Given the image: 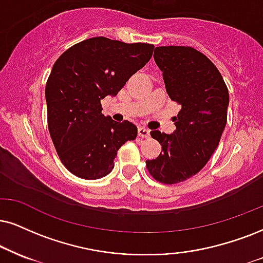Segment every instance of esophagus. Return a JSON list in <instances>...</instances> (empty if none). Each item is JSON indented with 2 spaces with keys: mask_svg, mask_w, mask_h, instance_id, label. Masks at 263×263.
<instances>
[{
  "mask_svg": "<svg viewBox=\"0 0 263 263\" xmlns=\"http://www.w3.org/2000/svg\"><path fill=\"white\" fill-rule=\"evenodd\" d=\"M138 134H139V137H141V138H148L150 137V130L146 128H144V126H140L138 130Z\"/></svg>",
  "mask_w": 263,
  "mask_h": 263,
  "instance_id": "34e87169",
  "label": "esophagus"
}]
</instances>
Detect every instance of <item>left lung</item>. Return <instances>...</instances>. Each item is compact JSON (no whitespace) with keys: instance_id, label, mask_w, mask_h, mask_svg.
Instances as JSON below:
<instances>
[{"instance_id":"obj_1","label":"left lung","mask_w":263,"mask_h":263,"mask_svg":"<svg viewBox=\"0 0 263 263\" xmlns=\"http://www.w3.org/2000/svg\"><path fill=\"white\" fill-rule=\"evenodd\" d=\"M168 96L181 105L174 117L176 130H152L162 152L146 161L148 172L164 184L189 179L202 170L218 146L227 124L229 93L215 64L193 47L155 48Z\"/></svg>"}]
</instances>
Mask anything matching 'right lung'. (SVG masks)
<instances>
[{
  "mask_svg": "<svg viewBox=\"0 0 263 263\" xmlns=\"http://www.w3.org/2000/svg\"><path fill=\"white\" fill-rule=\"evenodd\" d=\"M154 48L97 36L68 48L54 62L45 89L48 130L61 162L74 176L106 177L117 151L137 138V125L102 115L101 100L116 96L150 61Z\"/></svg>",
  "mask_w": 263,
  "mask_h": 263,
  "instance_id": "add662e5",
  "label": "right lung"
}]
</instances>
